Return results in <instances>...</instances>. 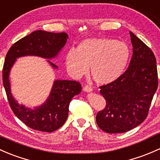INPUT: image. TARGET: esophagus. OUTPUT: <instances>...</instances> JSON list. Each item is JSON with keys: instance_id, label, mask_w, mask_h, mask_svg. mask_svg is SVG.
Segmentation results:
<instances>
[{"instance_id": "1", "label": "esophagus", "mask_w": 160, "mask_h": 160, "mask_svg": "<svg viewBox=\"0 0 160 160\" xmlns=\"http://www.w3.org/2000/svg\"><path fill=\"white\" fill-rule=\"evenodd\" d=\"M83 91H85V92H91L92 91L91 87H90V86H88V85L84 86V87H83Z\"/></svg>"}]
</instances>
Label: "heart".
Instances as JSON below:
<instances>
[{
    "label": "heart",
    "mask_w": 160,
    "mask_h": 160,
    "mask_svg": "<svg viewBox=\"0 0 160 160\" xmlns=\"http://www.w3.org/2000/svg\"><path fill=\"white\" fill-rule=\"evenodd\" d=\"M130 58V49L124 42L110 38H88L66 55L67 70L73 77L90 73L100 85L113 83L122 75Z\"/></svg>",
    "instance_id": "1"
}]
</instances>
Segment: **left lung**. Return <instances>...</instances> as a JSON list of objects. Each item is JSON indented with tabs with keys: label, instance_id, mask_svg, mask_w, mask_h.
<instances>
[{
	"label": "left lung",
	"instance_id": "obj_1",
	"mask_svg": "<svg viewBox=\"0 0 160 160\" xmlns=\"http://www.w3.org/2000/svg\"><path fill=\"white\" fill-rule=\"evenodd\" d=\"M129 33L132 56L129 67L115 82L100 87L107 103L96 120L108 133L127 132L142 123L158 87L155 55L134 33Z\"/></svg>",
	"mask_w": 160,
	"mask_h": 160
}]
</instances>
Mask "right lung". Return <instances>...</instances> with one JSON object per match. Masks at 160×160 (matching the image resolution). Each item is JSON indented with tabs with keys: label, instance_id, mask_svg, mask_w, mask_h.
I'll return each instance as SVG.
<instances>
[{
	"label": "right lung",
	"instance_id": "add662e5",
	"mask_svg": "<svg viewBox=\"0 0 160 160\" xmlns=\"http://www.w3.org/2000/svg\"><path fill=\"white\" fill-rule=\"evenodd\" d=\"M67 33L36 31L14 43L8 50L3 67L4 84L10 107L20 120L30 128L42 132H53L66 122L72 98L81 92V84L75 80H55L46 102L34 109L20 105L11 92L9 74L16 59L38 56L52 59L66 44ZM54 69L58 67L48 60Z\"/></svg>",
	"mask_w": 160,
	"mask_h": 160
}]
</instances>
